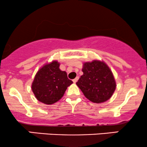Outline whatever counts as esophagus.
<instances>
[{"label": "esophagus", "mask_w": 147, "mask_h": 147, "mask_svg": "<svg viewBox=\"0 0 147 147\" xmlns=\"http://www.w3.org/2000/svg\"><path fill=\"white\" fill-rule=\"evenodd\" d=\"M79 80V77H77L76 78H75L73 80H72V82H73L74 83H76V82H77V80Z\"/></svg>", "instance_id": "esophagus-1"}]
</instances>
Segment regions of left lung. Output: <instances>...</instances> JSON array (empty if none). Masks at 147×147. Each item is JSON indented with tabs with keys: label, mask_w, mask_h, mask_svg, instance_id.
<instances>
[{
	"label": "left lung",
	"mask_w": 147,
	"mask_h": 147,
	"mask_svg": "<svg viewBox=\"0 0 147 147\" xmlns=\"http://www.w3.org/2000/svg\"><path fill=\"white\" fill-rule=\"evenodd\" d=\"M77 85L85 97L96 103L105 102L115 91L116 82L109 67L100 61L85 63Z\"/></svg>",
	"instance_id": "1"
}]
</instances>
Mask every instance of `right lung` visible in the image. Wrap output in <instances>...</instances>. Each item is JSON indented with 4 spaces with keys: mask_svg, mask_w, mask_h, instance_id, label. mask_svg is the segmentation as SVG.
I'll return each instance as SVG.
<instances>
[{
    "mask_svg": "<svg viewBox=\"0 0 147 147\" xmlns=\"http://www.w3.org/2000/svg\"><path fill=\"white\" fill-rule=\"evenodd\" d=\"M60 64L53 61L40 68L32 84V91L40 102L51 105L63 97L72 81L65 71L59 69Z\"/></svg>",
    "mask_w": 147,
    "mask_h": 147,
    "instance_id": "1",
    "label": "right lung"
}]
</instances>
